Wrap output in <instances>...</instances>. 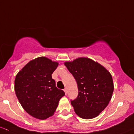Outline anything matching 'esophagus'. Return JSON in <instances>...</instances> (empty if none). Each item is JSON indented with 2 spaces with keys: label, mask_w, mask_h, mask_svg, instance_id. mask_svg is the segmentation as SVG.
Returning a JSON list of instances; mask_svg holds the SVG:
<instances>
[{
  "label": "esophagus",
  "mask_w": 134,
  "mask_h": 134,
  "mask_svg": "<svg viewBox=\"0 0 134 134\" xmlns=\"http://www.w3.org/2000/svg\"><path fill=\"white\" fill-rule=\"evenodd\" d=\"M64 91L65 93V95H67V88H65L64 90Z\"/></svg>",
  "instance_id": "esophagus-1"
}]
</instances>
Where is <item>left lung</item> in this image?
I'll return each mask as SVG.
<instances>
[{"label": "left lung", "mask_w": 134, "mask_h": 134, "mask_svg": "<svg viewBox=\"0 0 134 134\" xmlns=\"http://www.w3.org/2000/svg\"><path fill=\"white\" fill-rule=\"evenodd\" d=\"M77 84L78 96L71 104L77 116L92 119L108 106L114 91L113 77L104 66L86 57L64 63Z\"/></svg>", "instance_id": "1"}]
</instances>
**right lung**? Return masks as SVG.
I'll use <instances>...</instances> for the list:
<instances>
[{
  "instance_id": "1",
  "label": "right lung",
  "mask_w": 134,
  "mask_h": 134,
  "mask_svg": "<svg viewBox=\"0 0 134 134\" xmlns=\"http://www.w3.org/2000/svg\"><path fill=\"white\" fill-rule=\"evenodd\" d=\"M58 63L44 57L26 64L14 80V90L23 108L32 116L46 120L54 114L60 99L65 95L56 87L51 74Z\"/></svg>"
}]
</instances>
